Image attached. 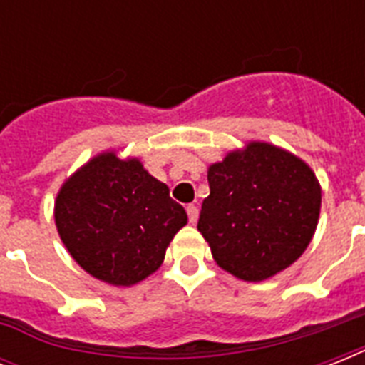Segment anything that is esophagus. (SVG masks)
<instances>
[{"instance_id":"obj_1","label":"esophagus","mask_w":365,"mask_h":365,"mask_svg":"<svg viewBox=\"0 0 365 365\" xmlns=\"http://www.w3.org/2000/svg\"><path fill=\"white\" fill-rule=\"evenodd\" d=\"M187 216H189V223H197V220H199V208H197L195 205H189Z\"/></svg>"}]
</instances>
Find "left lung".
<instances>
[{
	"instance_id": "left-lung-1",
	"label": "left lung",
	"mask_w": 365,
	"mask_h": 365,
	"mask_svg": "<svg viewBox=\"0 0 365 365\" xmlns=\"http://www.w3.org/2000/svg\"><path fill=\"white\" fill-rule=\"evenodd\" d=\"M208 183L197 229L223 271L261 282L288 269L311 244L322 189L297 155L248 142L208 166Z\"/></svg>"
}]
</instances>
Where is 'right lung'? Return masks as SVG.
Segmentation results:
<instances>
[{
    "label": "right lung",
    "instance_id": "1",
    "mask_svg": "<svg viewBox=\"0 0 365 365\" xmlns=\"http://www.w3.org/2000/svg\"><path fill=\"white\" fill-rule=\"evenodd\" d=\"M54 223L83 271L111 286H132L163 265L187 214L138 157L104 151L62 183Z\"/></svg>",
    "mask_w": 365,
    "mask_h": 365
}]
</instances>
